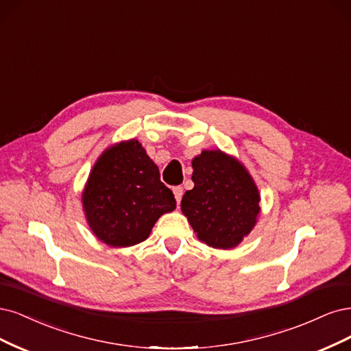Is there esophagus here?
Listing matches in <instances>:
<instances>
[{
    "label": "esophagus",
    "mask_w": 351,
    "mask_h": 351,
    "mask_svg": "<svg viewBox=\"0 0 351 351\" xmlns=\"http://www.w3.org/2000/svg\"><path fill=\"white\" fill-rule=\"evenodd\" d=\"M173 194H175L176 202H180V199H182V195H184V188L182 186H175L173 188Z\"/></svg>",
    "instance_id": "obj_1"
}]
</instances>
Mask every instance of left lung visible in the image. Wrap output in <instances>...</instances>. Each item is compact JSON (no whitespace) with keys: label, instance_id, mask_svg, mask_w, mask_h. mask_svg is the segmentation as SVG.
<instances>
[{"label":"left lung","instance_id":"obj_1","mask_svg":"<svg viewBox=\"0 0 351 351\" xmlns=\"http://www.w3.org/2000/svg\"><path fill=\"white\" fill-rule=\"evenodd\" d=\"M194 188L180 208L198 239L217 250H232L252 230L259 194L246 169L220 150L202 152L192 160Z\"/></svg>","mask_w":351,"mask_h":351}]
</instances>
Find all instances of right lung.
I'll return each instance as SVG.
<instances>
[{"label": "right lung", "instance_id": "1", "mask_svg": "<svg viewBox=\"0 0 351 351\" xmlns=\"http://www.w3.org/2000/svg\"><path fill=\"white\" fill-rule=\"evenodd\" d=\"M93 233L110 246H132L149 237L162 214L175 210L173 192L137 140L110 147L96 162L83 194Z\"/></svg>", "mask_w": 351, "mask_h": 351}]
</instances>
